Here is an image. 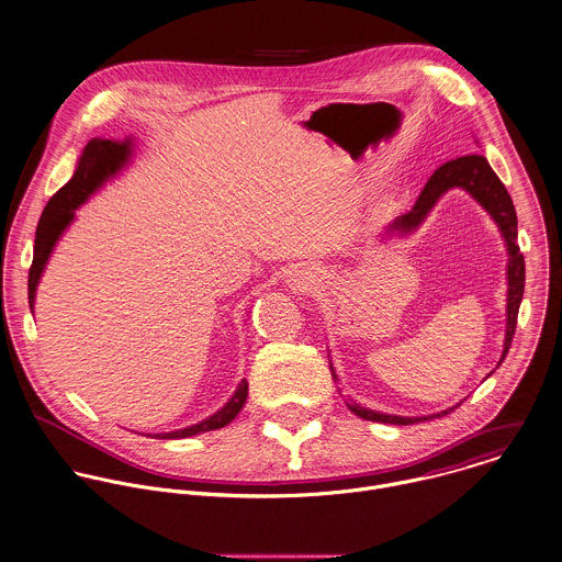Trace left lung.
Listing matches in <instances>:
<instances>
[{
	"instance_id": "8db88e82",
	"label": "left lung",
	"mask_w": 562,
	"mask_h": 562,
	"mask_svg": "<svg viewBox=\"0 0 562 562\" xmlns=\"http://www.w3.org/2000/svg\"><path fill=\"white\" fill-rule=\"evenodd\" d=\"M451 188H462L464 192H469L488 214L491 218L497 223L504 243H506V251H508V267H506V280H508V304H506V339H504V352L499 359V366L504 363L513 337H515V328H517V315H519V306L524 300V289H526V260L524 254L519 251L517 245V212H515V203L506 190V186L502 183V179L495 175V170L491 168L488 159L484 155H464L458 159H451L447 164H442L431 179L425 183L420 196L416 199L414 207L394 218L381 234V243L394 238V236H409L414 234L425 218L429 216V212L434 210V205L440 201L442 194H447ZM330 372L333 379H337L335 368L330 363ZM493 374V372H491ZM348 409L352 414H357L363 420H374V423H387V425H416L423 420H431V418H442L449 412H453L456 407H449L440 414H431V416H394V414H381L368 407H361L357 403H352L350 398L346 401Z\"/></svg>"
}]
</instances>
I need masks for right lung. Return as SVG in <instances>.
Masks as SVG:
<instances>
[{"mask_svg":"<svg viewBox=\"0 0 562 562\" xmlns=\"http://www.w3.org/2000/svg\"><path fill=\"white\" fill-rule=\"evenodd\" d=\"M133 155V139H104V137H93L87 142V146L82 148V155L78 159V166L71 175V179L47 201L41 221L36 225V236H34V258H32V267L27 273V304L30 311H34V297H36V286L38 280L45 271V265L58 243V238L65 234V229L71 225L74 221V212L87 203V199L98 192L109 179H113L120 170H124V166L131 161ZM247 401V381L243 379L236 387V392L232 394V398L210 418L186 427V429H177V431H168V434H153L150 438H159V440H179V438H190L196 434H205V431H214L221 429L225 425H229L238 412L243 409Z\"/></svg>","mask_w":562,"mask_h":562,"instance_id":"1","label":"right lung"}]
</instances>
